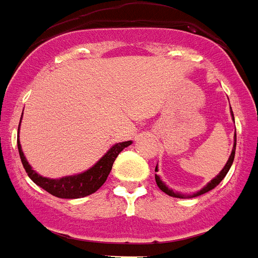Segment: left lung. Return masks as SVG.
I'll list each match as a JSON object with an SVG mask.
<instances>
[{"label":"left lung","mask_w":258,"mask_h":258,"mask_svg":"<svg viewBox=\"0 0 258 258\" xmlns=\"http://www.w3.org/2000/svg\"><path fill=\"white\" fill-rule=\"evenodd\" d=\"M231 112H232V111H231ZM232 116H234V114H232ZM235 147H236V135H235V143H234V148H232V152H231V155H229L228 162L225 163V166H224V168H223V170H221V172L219 173V176H217V177H214L213 180H212V181H210V183H209L208 185L205 187V188L201 189L199 192L194 194L192 197H198V195H202V194H206V192H208V191H210V189H213L214 187H217V185H219L220 181H221V180H223V178L225 177V174L228 173L229 168H231V165H232V162H234V158H235ZM155 172H158L157 168H155ZM155 181H157V185H158V187H159V188L162 189V191H163V192H165V194H168V195H170V197H176V198H183V195H180V194L173 192L172 189H169L168 187H166V185H165V184H163L162 181H161V178L158 177L157 174H155Z\"/></svg>","instance_id":"1"}]
</instances>
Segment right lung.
Masks as SVG:
<instances>
[{
	"label": "right lung",
	"instance_id": "obj_1",
	"mask_svg": "<svg viewBox=\"0 0 258 258\" xmlns=\"http://www.w3.org/2000/svg\"><path fill=\"white\" fill-rule=\"evenodd\" d=\"M19 127H20V123H19ZM131 144L132 142L118 143L114 147H111L106 155L89 170L81 173V174H77V176H69V177H61L57 178V180L42 177V176L37 174L31 169L29 162L26 161L19 142L18 148L24 170H26V173L29 174V177L33 180L34 183L39 185L41 188H44L45 191L54 195V197H57V198L75 199L90 195V194L96 192L97 189L100 188L101 185L106 183L107 177H108V174L111 172V168H112V163L115 161V158L118 157V154L125 147L131 146Z\"/></svg>",
	"mask_w": 258,
	"mask_h": 258
}]
</instances>
